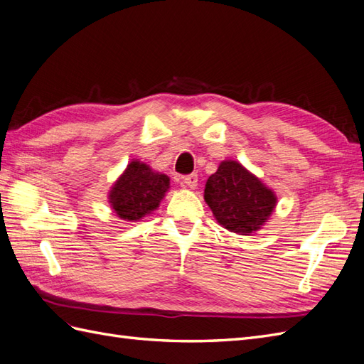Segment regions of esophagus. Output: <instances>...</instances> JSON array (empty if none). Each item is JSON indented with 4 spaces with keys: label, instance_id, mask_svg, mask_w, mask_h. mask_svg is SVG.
Listing matches in <instances>:
<instances>
[{
    "label": "esophagus",
    "instance_id": "1",
    "mask_svg": "<svg viewBox=\"0 0 364 364\" xmlns=\"http://www.w3.org/2000/svg\"><path fill=\"white\" fill-rule=\"evenodd\" d=\"M198 184V175L197 173H191V175H186L183 176V186H186V188H197Z\"/></svg>",
    "mask_w": 364,
    "mask_h": 364
}]
</instances>
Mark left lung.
Returning <instances> with one entry per match:
<instances>
[{"label":"left lung","instance_id":"1","mask_svg":"<svg viewBox=\"0 0 364 364\" xmlns=\"http://www.w3.org/2000/svg\"><path fill=\"white\" fill-rule=\"evenodd\" d=\"M204 200L220 225L240 235H250L264 225L277 197L255 175L237 161H223L209 176Z\"/></svg>","mask_w":364,"mask_h":364}]
</instances>
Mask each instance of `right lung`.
<instances>
[{"mask_svg":"<svg viewBox=\"0 0 364 364\" xmlns=\"http://www.w3.org/2000/svg\"><path fill=\"white\" fill-rule=\"evenodd\" d=\"M169 189V176L132 161L110 191L109 201L121 220L136 221L158 208Z\"/></svg>","mask_w":364,"mask_h":364,"instance_id":"1","label":"right lung"}]
</instances>
